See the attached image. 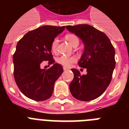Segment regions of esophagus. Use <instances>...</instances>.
<instances>
[{"instance_id": "obj_1", "label": "esophagus", "mask_w": 129, "mask_h": 129, "mask_svg": "<svg viewBox=\"0 0 129 129\" xmlns=\"http://www.w3.org/2000/svg\"><path fill=\"white\" fill-rule=\"evenodd\" d=\"M63 70H64V71H67V70H69V68H67V67H64Z\"/></svg>"}]
</instances>
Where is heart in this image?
Returning a JSON list of instances; mask_svg holds the SVG:
<instances>
[{
	"mask_svg": "<svg viewBox=\"0 0 129 129\" xmlns=\"http://www.w3.org/2000/svg\"><path fill=\"white\" fill-rule=\"evenodd\" d=\"M65 39L73 47H75L76 45H78L79 44V39L75 35L68 34V35L65 36ZM58 43H59L58 39L55 38L52 41V43H51V50L53 53H55L57 51ZM76 58L75 57L64 56V55H62V56L59 57L57 59V61L59 64H61L64 66V67H70L73 62H76Z\"/></svg>",
	"mask_w": 129,
	"mask_h": 129,
	"instance_id": "obj_1",
	"label": "heart"
}]
</instances>
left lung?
I'll return each mask as SVG.
<instances>
[{
	"instance_id": "obj_1",
	"label": "left lung",
	"mask_w": 129,
	"mask_h": 129,
	"mask_svg": "<svg viewBox=\"0 0 129 129\" xmlns=\"http://www.w3.org/2000/svg\"><path fill=\"white\" fill-rule=\"evenodd\" d=\"M66 28L84 44L78 64L87 72L81 76L78 70L72 69L74 77L70 84V92L80 101L95 100L103 94L111 81L116 65L114 48L109 37L93 26L79 24Z\"/></svg>"
}]
</instances>
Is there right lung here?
<instances>
[{"label": "right lung", "instance_id": "1", "mask_svg": "<svg viewBox=\"0 0 129 129\" xmlns=\"http://www.w3.org/2000/svg\"><path fill=\"white\" fill-rule=\"evenodd\" d=\"M64 26H43L28 32L17 44L13 57L14 78L22 94L35 101H44L53 94L55 82L63 72L61 64L55 63L51 43L63 31ZM49 61L53 66L46 71L40 65Z\"/></svg>", "mask_w": 129, "mask_h": 129}]
</instances>
